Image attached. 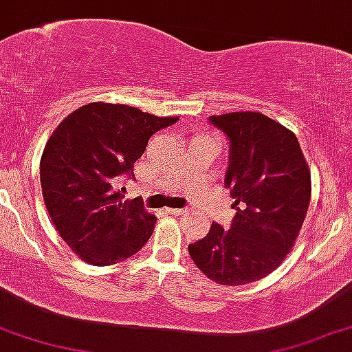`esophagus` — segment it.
Returning <instances> with one entry per match:
<instances>
[{"label":"esophagus","mask_w":352,"mask_h":352,"mask_svg":"<svg viewBox=\"0 0 352 352\" xmlns=\"http://www.w3.org/2000/svg\"><path fill=\"white\" fill-rule=\"evenodd\" d=\"M184 211L185 209L182 208H164V212H167V214H172V216H180Z\"/></svg>","instance_id":"34e87169"}]
</instances>
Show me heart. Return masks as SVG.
<instances>
[{
  "label": "heart",
  "instance_id": "heart-1",
  "mask_svg": "<svg viewBox=\"0 0 352 352\" xmlns=\"http://www.w3.org/2000/svg\"><path fill=\"white\" fill-rule=\"evenodd\" d=\"M203 140H212L211 136H203Z\"/></svg>",
  "mask_w": 352,
  "mask_h": 352
}]
</instances>
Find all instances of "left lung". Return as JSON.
Listing matches in <instances>:
<instances>
[{
    "label": "left lung",
    "instance_id": "1",
    "mask_svg": "<svg viewBox=\"0 0 352 352\" xmlns=\"http://www.w3.org/2000/svg\"><path fill=\"white\" fill-rule=\"evenodd\" d=\"M229 141L226 188L235 199L229 229L212 222L190 243L195 265L224 286L268 276L287 255L310 203V170L296 135L258 112L209 117Z\"/></svg>",
    "mask_w": 352,
    "mask_h": 352
}]
</instances>
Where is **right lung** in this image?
Segmentation results:
<instances>
[{
    "label": "right lung",
    "mask_w": 352,
    "mask_h": 352,
    "mask_svg": "<svg viewBox=\"0 0 352 352\" xmlns=\"http://www.w3.org/2000/svg\"><path fill=\"white\" fill-rule=\"evenodd\" d=\"M177 117H155L136 107L94 102L58 124L43 149L40 184L61 239L87 263L107 266L135 255L153 235L155 216L143 199H123V179L155 131Z\"/></svg>",
    "instance_id": "1"
}]
</instances>
